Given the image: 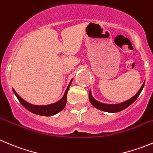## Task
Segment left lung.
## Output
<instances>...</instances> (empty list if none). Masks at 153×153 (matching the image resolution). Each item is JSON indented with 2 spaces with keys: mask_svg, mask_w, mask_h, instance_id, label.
Returning <instances> with one entry per match:
<instances>
[{
  "mask_svg": "<svg viewBox=\"0 0 153 153\" xmlns=\"http://www.w3.org/2000/svg\"><path fill=\"white\" fill-rule=\"evenodd\" d=\"M145 81L143 82V85L141 86V87L140 88V90L137 91V93L134 95V96L131 98V99H128V100L125 101V102H123L121 103L118 104H105V103H102V102H98L97 100L94 99L92 96L91 90H90V93H89V99H90V102L95 108H96L97 109L101 110V111H106V112L109 113H116V112H120V111H123V110L126 109V108H128L129 105H131L136 99H137V97L139 96V95L141 93L142 90H143V87H144Z\"/></svg>",
  "mask_w": 153,
  "mask_h": 153,
  "instance_id": "8db88e82",
  "label": "left lung"
}]
</instances>
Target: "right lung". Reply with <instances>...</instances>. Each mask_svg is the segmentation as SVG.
I'll use <instances>...</instances> for the list:
<instances>
[{"instance_id":"right-lung-1","label":"right lung","mask_w":153,"mask_h":153,"mask_svg":"<svg viewBox=\"0 0 153 153\" xmlns=\"http://www.w3.org/2000/svg\"><path fill=\"white\" fill-rule=\"evenodd\" d=\"M73 79V78H72ZM72 79L69 82V85H68L67 88H66V91H65L64 95L63 97L57 102H54V103L49 104V105H32V104L29 103V102H26L24 100L16 91L14 89H13V93H15L17 99H19V102L26 108L29 111H30L33 114H37V115H41V116H45V117H50L55 115L57 113L61 111L63 108H65L66 104V97H67V93L69 90V87H70L71 84H72Z\"/></svg>"}]
</instances>
